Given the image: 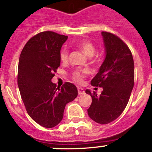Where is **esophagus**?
<instances>
[{
    "instance_id": "obj_1",
    "label": "esophagus",
    "mask_w": 152,
    "mask_h": 152,
    "mask_svg": "<svg viewBox=\"0 0 152 152\" xmlns=\"http://www.w3.org/2000/svg\"><path fill=\"white\" fill-rule=\"evenodd\" d=\"M78 93H79V95L84 94V93H85V90H84V89H82V87H78Z\"/></svg>"
}]
</instances>
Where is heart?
I'll return each mask as SVG.
<instances>
[{"instance_id":"b5f03b06","label":"heart","mask_w":152,"mask_h":152,"mask_svg":"<svg viewBox=\"0 0 152 152\" xmlns=\"http://www.w3.org/2000/svg\"><path fill=\"white\" fill-rule=\"evenodd\" d=\"M78 47L83 51L86 56H93L96 51V48L91 42L88 40H82L78 43ZM60 59L62 62H67L68 58V50L66 47H64L60 51ZM89 73V70L87 69H82V70H75L72 73V78L73 80L77 82H81L82 79Z\"/></svg>"}]
</instances>
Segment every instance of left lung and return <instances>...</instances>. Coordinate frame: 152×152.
<instances>
[{
    "instance_id": "left-lung-1",
    "label": "left lung",
    "mask_w": 152,
    "mask_h": 152,
    "mask_svg": "<svg viewBox=\"0 0 152 152\" xmlns=\"http://www.w3.org/2000/svg\"><path fill=\"white\" fill-rule=\"evenodd\" d=\"M105 58L91 85L103 88L100 96L90 90L85 93L92 98L87 110L90 118L100 124L115 120L123 113L134 87V66L128 46L115 35L102 31Z\"/></svg>"
}]
</instances>
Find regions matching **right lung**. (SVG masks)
I'll use <instances>...</instances> for the list:
<instances>
[{"mask_svg": "<svg viewBox=\"0 0 152 152\" xmlns=\"http://www.w3.org/2000/svg\"><path fill=\"white\" fill-rule=\"evenodd\" d=\"M67 37L43 31L31 38L18 64V85L28 115L45 128H53L63 118L65 106L76 98L73 84L57 87L51 82L60 66V50Z\"/></svg>", "mask_w": 152, "mask_h": 152, "instance_id": "1", "label": "right lung"}]
</instances>
